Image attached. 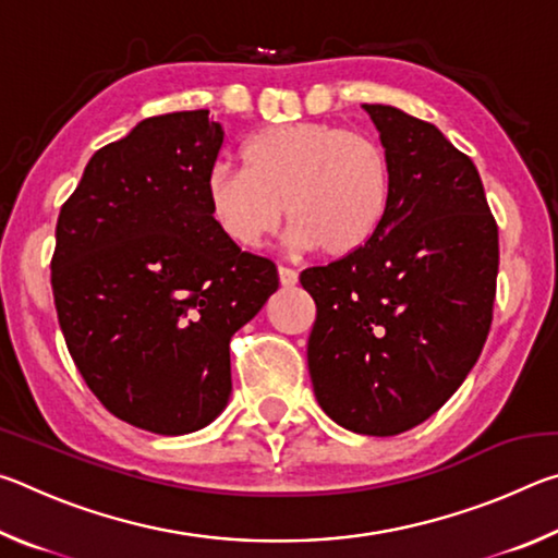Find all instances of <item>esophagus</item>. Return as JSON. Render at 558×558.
Listing matches in <instances>:
<instances>
[{
	"instance_id": "34e87169",
	"label": "esophagus",
	"mask_w": 558,
	"mask_h": 558,
	"mask_svg": "<svg viewBox=\"0 0 558 558\" xmlns=\"http://www.w3.org/2000/svg\"><path fill=\"white\" fill-rule=\"evenodd\" d=\"M278 278H280V286H282V288H292V286H298V272L292 270V268L280 266V268H278Z\"/></svg>"
}]
</instances>
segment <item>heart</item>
I'll use <instances>...</instances> for the list:
<instances>
[{"label":"heart","mask_w":558,"mask_h":558,"mask_svg":"<svg viewBox=\"0 0 558 558\" xmlns=\"http://www.w3.org/2000/svg\"><path fill=\"white\" fill-rule=\"evenodd\" d=\"M241 162L211 167L204 182L214 226L241 248H260L288 214L295 248L344 258L389 211L391 159L369 132L313 120L268 125L241 145Z\"/></svg>","instance_id":"1"}]
</instances>
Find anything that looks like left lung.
<instances>
[{
  "label": "left lung",
  "mask_w": 558,
  "mask_h": 558,
  "mask_svg": "<svg viewBox=\"0 0 558 558\" xmlns=\"http://www.w3.org/2000/svg\"><path fill=\"white\" fill-rule=\"evenodd\" d=\"M391 159L379 231L302 270L317 305L315 399L339 426L396 436L430 418L475 366L493 325L497 223L472 159L426 120L364 106Z\"/></svg>",
  "instance_id": "8db88e82"
}]
</instances>
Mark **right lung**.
Listing matches in <instances>:
<instances>
[{
  "mask_svg": "<svg viewBox=\"0 0 558 558\" xmlns=\"http://www.w3.org/2000/svg\"><path fill=\"white\" fill-rule=\"evenodd\" d=\"M221 145L209 110L137 122L90 157L56 223L51 286L73 362L112 415L157 436L226 409L231 337L278 290L276 266L206 209Z\"/></svg>",
  "mask_w": 558,
  "mask_h": 558,
  "instance_id": "obj_1",
  "label": "right lung"
}]
</instances>
